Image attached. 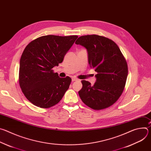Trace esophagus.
I'll return each instance as SVG.
<instances>
[{
    "label": "esophagus",
    "mask_w": 151,
    "mask_h": 151,
    "mask_svg": "<svg viewBox=\"0 0 151 151\" xmlns=\"http://www.w3.org/2000/svg\"><path fill=\"white\" fill-rule=\"evenodd\" d=\"M77 81H79V79H77V78H72V82Z\"/></svg>",
    "instance_id": "34e87169"
}]
</instances>
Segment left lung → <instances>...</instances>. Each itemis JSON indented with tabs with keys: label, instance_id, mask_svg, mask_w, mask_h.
<instances>
[{
	"label": "left lung",
	"instance_id": "8db88e82",
	"mask_svg": "<svg viewBox=\"0 0 151 151\" xmlns=\"http://www.w3.org/2000/svg\"><path fill=\"white\" fill-rule=\"evenodd\" d=\"M75 44L87 50L89 65L97 73L93 85L81 81V99L95 110L111 106L122 94L128 75L127 64L120 49L113 40L96 35L82 36Z\"/></svg>",
	"mask_w": 151,
	"mask_h": 151
}]
</instances>
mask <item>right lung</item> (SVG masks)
Here are the masks:
<instances>
[{
    "label": "right lung",
    "instance_id": "obj_1",
    "mask_svg": "<svg viewBox=\"0 0 151 151\" xmlns=\"http://www.w3.org/2000/svg\"><path fill=\"white\" fill-rule=\"evenodd\" d=\"M78 37L44 36L25 48L19 61V83L26 97L34 105L52 107L69 88L71 78H60L52 69L63 61Z\"/></svg>",
    "mask_w": 151,
    "mask_h": 151
}]
</instances>
